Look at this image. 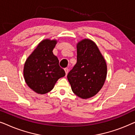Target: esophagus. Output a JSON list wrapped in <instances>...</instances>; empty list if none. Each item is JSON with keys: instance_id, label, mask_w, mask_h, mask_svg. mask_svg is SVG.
<instances>
[{"instance_id": "1", "label": "esophagus", "mask_w": 135, "mask_h": 135, "mask_svg": "<svg viewBox=\"0 0 135 135\" xmlns=\"http://www.w3.org/2000/svg\"><path fill=\"white\" fill-rule=\"evenodd\" d=\"M64 71H65V73H66V75L68 74V72H69V69H68V68H64Z\"/></svg>"}]
</instances>
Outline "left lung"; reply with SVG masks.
Returning <instances> with one entry per match:
<instances>
[{"mask_svg": "<svg viewBox=\"0 0 135 135\" xmlns=\"http://www.w3.org/2000/svg\"><path fill=\"white\" fill-rule=\"evenodd\" d=\"M77 63L68 74L71 89L77 96L86 99L95 96L103 87L107 66L97 45L84 39L77 45Z\"/></svg>", "mask_w": 135, "mask_h": 135, "instance_id": "obj_1", "label": "left lung"}]
</instances>
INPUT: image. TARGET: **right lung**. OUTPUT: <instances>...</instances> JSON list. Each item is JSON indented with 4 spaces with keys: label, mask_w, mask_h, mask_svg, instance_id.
<instances>
[{
    "label": "right lung",
    "mask_w": 135,
    "mask_h": 135,
    "mask_svg": "<svg viewBox=\"0 0 135 135\" xmlns=\"http://www.w3.org/2000/svg\"><path fill=\"white\" fill-rule=\"evenodd\" d=\"M56 41L44 40L27 59L24 66V77L27 85L38 94L51 91L56 81L65 75L53 53Z\"/></svg>",
    "instance_id": "right-lung-1"
}]
</instances>
